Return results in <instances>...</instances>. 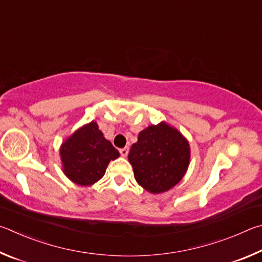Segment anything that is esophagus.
<instances>
[{
  "instance_id": "34e87169",
  "label": "esophagus",
  "mask_w": 262,
  "mask_h": 262,
  "mask_svg": "<svg viewBox=\"0 0 262 262\" xmlns=\"http://www.w3.org/2000/svg\"><path fill=\"white\" fill-rule=\"evenodd\" d=\"M119 153H121L122 157L125 158L126 155L128 154V147H124V148H121V149H119Z\"/></svg>"
}]
</instances>
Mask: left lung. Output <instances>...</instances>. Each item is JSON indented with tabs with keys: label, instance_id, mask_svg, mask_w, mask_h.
<instances>
[{
	"label": "left lung",
	"instance_id": "1",
	"mask_svg": "<svg viewBox=\"0 0 262 262\" xmlns=\"http://www.w3.org/2000/svg\"><path fill=\"white\" fill-rule=\"evenodd\" d=\"M128 162L140 186L150 193H162L185 175L190 145L175 127L161 122L140 132L128 152Z\"/></svg>",
	"mask_w": 262,
	"mask_h": 262
}]
</instances>
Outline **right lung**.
<instances>
[{
  "instance_id": "add662e5",
  "label": "right lung",
  "mask_w": 262,
  "mask_h": 262,
  "mask_svg": "<svg viewBox=\"0 0 262 262\" xmlns=\"http://www.w3.org/2000/svg\"><path fill=\"white\" fill-rule=\"evenodd\" d=\"M63 171L69 180L89 186L103 177L108 163L119 157L118 150L91 122L64 141L59 149Z\"/></svg>"
}]
</instances>
